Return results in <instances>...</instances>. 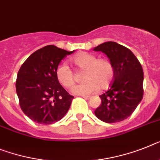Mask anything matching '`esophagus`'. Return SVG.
I'll return each mask as SVG.
<instances>
[{"mask_svg":"<svg viewBox=\"0 0 160 160\" xmlns=\"http://www.w3.org/2000/svg\"><path fill=\"white\" fill-rule=\"evenodd\" d=\"M82 97L84 98V99H87V100H88V99L91 98L90 96H88V95H82Z\"/></svg>","mask_w":160,"mask_h":160,"instance_id":"34e87169","label":"esophagus"}]
</instances>
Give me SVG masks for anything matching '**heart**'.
Segmentation results:
<instances>
[{
    "instance_id": "b5f03b06",
    "label": "heart",
    "mask_w": 160,
    "mask_h": 160,
    "mask_svg": "<svg viewBox=\"0 0 160 160\" xmlns=\"http://www.w3.org/2000/svg\"><path fill=\"white\" fill-rule=\"evenodd\" d=\"M71 61L78 70L84 71L82 79L85 81L72 88V91L75 94H90L98 88L105 90L111 86L115 79V68L107 58H98L96 55L80 53ZM55 75L59 84L65 88L72 87L75 83V75L65 63L58 66Z\"/></svg>"
}]
</instances>
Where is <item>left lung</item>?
Here are the masks:
<instances>
[{
  "mask_svg": "<svg viewBox=\"0 0 160 160\" xmlns=\"http://www.w3.org/2000/svg\"><path fill=\"white\" fill-rule=\"evenodd\" d=\"M107 55L115 68V79L108 90L100 95L102 103L94 111L106 123L126 119L135 111L143 98V70L129 49L113 41L95 47Z\"/></svg>",
  "mask_w": 160,
  "mask_h": 160,
  "instance_id": "8db88e82",
  "label": "left lung"
}]
</instances>
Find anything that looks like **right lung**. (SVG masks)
<instances>
[{
  "mask_svg": "<svg viewBox=\"0 0 160 160\" xmlns=\"http://www.w3.org/2000/svg\"><path fill=\"white\" fill-rule=\"evenodd\" d=\"M74 51L47 45L31 54L21 66L16 92L23 113L36 123H56L69 110L74 97L58 81L55 71L62 59Z\"/></svg>",
  "mask_w": 160,
  "mask_h": 160,
  "instance_id": "add662e5",
  "label": "right lung"
}]
</instances>
